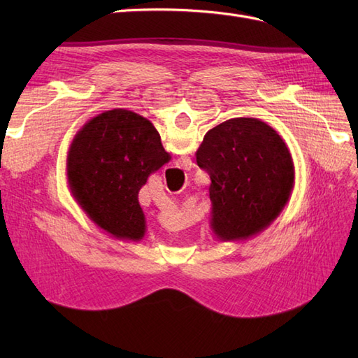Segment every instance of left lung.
Segmentation results:
<instances>
[{
    "mask_svg": "<svg viewBox=\"0 0 358 358\" xmlns=\"http://www.w3.org/2000/svg\"><path fill=\"white\" fill-rule=\"evenodd\" d=\"M195 157L210 177V229L218 240H248L263 232L291 199V152L262 120L240 117L217 124Z\"/></svg>",
    "mask_w": 358,
    "mask_h": 358,
    "instance_id": "obj_1",
    "label": "left lung"
}]
</instances>
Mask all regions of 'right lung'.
I'll use <instances>...</instances> for the list:
<instances>
[{
    "instance_id": "obj_1",
    "label": "right lung",
    "mask_w": 358,
    "mask_h": 358,
    "mask_svg": "<svg viewBox=\"0 0 358 358\" xmlns=\"http://www.w3.org/2000/svg\"><path fill=\"white\" fill-rule=\"evenodd\" d=\"M171 159L148 118L127 109L106 110L73 136L66 159L67 185L89 220L124 241H141L146 217L138 192Z\"/></svg>"
}]
</instances>
